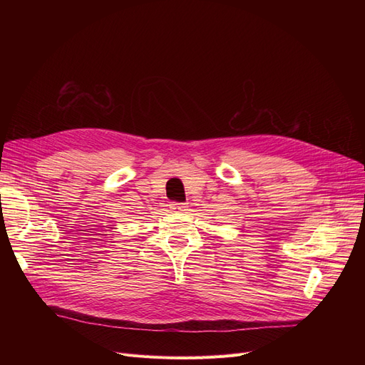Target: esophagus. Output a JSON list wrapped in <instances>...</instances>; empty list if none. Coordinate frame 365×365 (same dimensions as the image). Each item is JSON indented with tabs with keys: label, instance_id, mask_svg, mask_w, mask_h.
<instances>
[{
	"label": "esophagus",
	"instance_id": "1",
	"mask_svg": "<svg viewBox=\"0 0 365 365\" xmlns=\"http://www.w3.org/2000/svg\"><path fill=\"white\" fill-rule=\"evenodd\" d=\"M187 205L185 202H173L170 204V208L171 210H185Z\"/></svg>",
	"mask_w": 365,
	"mask_h": 365
}]
</instances>
